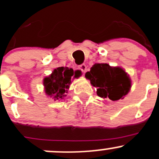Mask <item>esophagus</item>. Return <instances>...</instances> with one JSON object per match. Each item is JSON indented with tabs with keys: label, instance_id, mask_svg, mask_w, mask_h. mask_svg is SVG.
Listing matches in <instances>:
<instances>
[{
	"label": "esophagus",
	"instance_id": "1",
	"mask_svg": "<svg viewBox=\"0 0 159 159\" xmlns=\"http://www.w3.org/2000/svg\"><path fill=\"white\" fill-rule=\"evenodd\" d=\"M78 69L81 70L83 73H85L86 70H87V65H86L85 64H82V65L78 66Z\"/></svg>",
	"mask_w": 159,
	"mask_h": 159
}]
</instances>
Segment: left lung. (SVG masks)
<instances>
[{
  "instance_id": "8db88e82",
  "label": "left lung",
  "mask_w": 159,
  "mask_h": 159,
  "mask_svg": "<svg viewBox=\"0 0 159 159\" xmlns=\"http://www.w3.org/2000/svg\"><path fill=\"white\" fill-rule=\"evenodd\" d=\"M101 98L112 101L123 99L129 93L131 81L129 75L120 67H111L108 64H94L85 74Z\"/></svg>"
}]
</instances>
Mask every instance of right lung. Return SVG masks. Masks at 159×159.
<instances>
[{"mask_svg":"<svg viewBox=\"0 0 159 159\" xmlns=\"http://www.w3.org/2000/svg\"><path fill=\"white\" fill-rule=\"evenodd\" d=\"M73 75L72 68L59 67L54 69L49 77H46L44 79L43 84L45 93L52 97L54 101L63 99L67 95L66 93H68Z\"/></svg>","mask_w":159,"mask_h":159,"instance_id":"add662e5","label":"right lung"}]
</instances>
